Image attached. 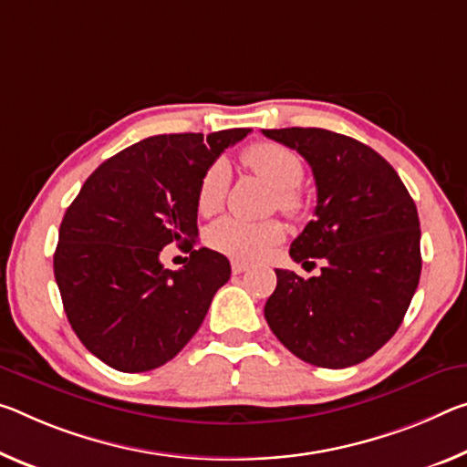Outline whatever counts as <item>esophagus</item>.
Listing matches in <instances>:
<instances>
[{
    "label": "esophagus",
    "mask_w": 467,
    "mask_h": 467,
    "mask_svg": "<svg viewBox=\"0 0 467 467\" xmlns=\"http://www.w3.org/2000/svg\"><path fill=\"white\" fill-rule=\"evenodd\" d=\"M231 268H233L234 274H243V272L249 270V264L239 262V260H233V262H231Z\"/></svg>",
    "instance_id": "34e87169"
}]
</instances>
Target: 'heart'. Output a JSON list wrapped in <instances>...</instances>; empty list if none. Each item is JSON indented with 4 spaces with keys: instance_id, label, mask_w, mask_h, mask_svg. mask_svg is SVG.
<instances>
[{
    "instance_id": "1",
    "label": "heart",
    "mask_w": 467,
    "mask_h": 467,
    "mask_svg": "<svg viewBox=\"0 0 467 467\" xmlns=\"http://www.w3.org/2000/svg\"><path fill=\"white\" fill-rule=\"evenodd\" d=\"M245 166L268 181L278 191V207L286 213H297L303 199L297 187L306 174L301 158L288 147L272 140L251 145L243 153ZM231 168L224 160H216L205 170L197 189V210L203 216L216 213L228 193ZM285 239V226L278 220L254 222L239 216H226L213 222L207 231V243L222 254L236 260H260L268 251Z\"/></svg>"
}]
</instances>
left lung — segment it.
Masks as SVG:
<instances>
[{
  "instance_id": "1",
  "label": "left lung",
  "mask_w": 467,
  "mask_h": 467,
  "mask_svg": "<svg viewBox=\"0 0 467 467\" xmlns=\"http://www.w3.org/2000/svg\"><path fill=\"white\" fill-rule=\"evenodd\" d=\"M312 166L314 220L288 254L322 274L276 270L264 316L276 338L317 368H349L401 327L421 272L420 220L395 168L351 137L327 129L262 130Z\"/></svg>"
}]
</instances>
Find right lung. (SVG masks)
Masks as SVG:
<instances>
[{"instance_id":"1","label":"right lung","mask_w":467,"mask_h":467,"mask_svg":"<svg viewBox=\"0 0 467 467\" xmlns=\"http://www.w3.org/2000/svg\"><path fill=\"white\" fill-rule=\"evenodd\" d=\"M249 132L139 140L103 161L66 210L56 283L72 330L103 364L129 374L160 368L202 327L231 264L218 251L193 249L199 181ZM166 244L190 254L181 271L161 265Z\"/></svg>"}]
</instances>
